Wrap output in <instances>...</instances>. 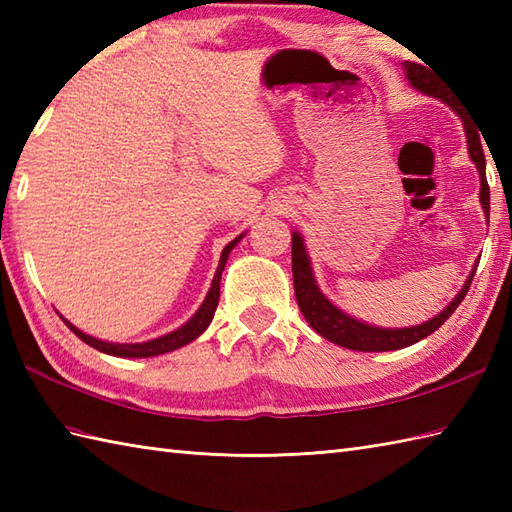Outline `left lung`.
<instances>
[{"label":"left lung","mask_w":512,"mask_h":512,"mask_svg":"<svg viewBox=\"0 0 512 512\" xmlns=\"http://www.w3.org/2000/svg\"><path fill=\"white\" fill-rule=\"evenodd\" d=\"M402 68H405V76L413 88L444 101L449 107H453V112L464 121V132H466V138H469V156L475 162L477 171H480V182H482L480 202L488 217V213H491V189H488V182H486V160H484L480 132L466 121L462 105L455 101V96L442 92V83L431 74L429 68H424V65L413 63V61H405ZM475 270L477 266H473L469 279L464 281L462 290L458 292V297H455L449 306L438 314V317H433L420 325H411V328H396V330L376 328V325H367L363 321L350 317V314H345L323 295L317 286V281H314L308 250L303 246V237L299 233H292V281H295V297L299 303V310L303 312L306 321L312 325V330H317L323 339L356 352L400 350V347H409L413 343L422 341L424 336L436 332L466 297V292L471 288Z\"/></svg>","instance_id":"8db88e82"}]
</instances>
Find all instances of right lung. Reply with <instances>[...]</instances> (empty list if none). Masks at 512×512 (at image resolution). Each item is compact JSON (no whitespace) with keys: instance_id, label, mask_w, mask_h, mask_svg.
I'll return each instance as SVG.
<instances>
[{"instance_id":"add662e5","label":"right lung","mask_w":512,"mask_h":512,"mask_svg":"<svg viewBox=\"0 0 512 512\" xmlns=\"http://www.w3.org/2000/svg\"><path fill=\"white\" fill-rule=\"evenodd\" d=\"M244 237L237 235L233 242H228L222 250V257H220V264H217V270H215V277H213V284L209 288V292H206V299L202 301V306L198 308V312L193 314V317L182 325V328L173 330L165 336H158V339H151V341H145V343H107V341H101V339H94V336L81 332L79 328H74V325L70 321H65L63 317V323L68 325V328L79 336V339L83 343H88L90 347H94V350H99L103 354H110V356H121V358H149V356H158V354H167V352H173L178 350V347L187 345L191 341L198 339V336L209 328V323L213 321V314H215V308H217V301H220V279H222V270L226 266V259H228V253L235 248V244L239 242V239Z\"/></svg>"}]
</instances>
